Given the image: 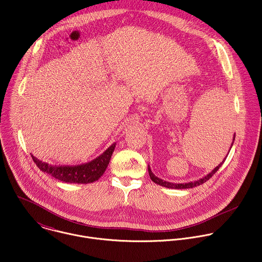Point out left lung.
Listing matches in <instances>:
<instances>
[{"label":"left lung","instance_id":"1","mask_svg":"<svg viewBox=\"0 0 262 262\" xmlns=\"http://www.w3.org/2000/svg\"><path fill=\"white\" fill-rule=\"evenodd\" d=\"M235 138H236V134L234 135V138H233V142H232V145H231V147H230V150L232 149V147H233V144H234V141H235ZM229 155V154H228ZM227 157L228 156H226V158L211 171V172H209L207 176H205V177H203L202 179H199V180H197V181H194V182H190V183H184V184H173V183H169V182H166V181H163V180H161V179H159V178H157L153 172H152V170H151V167H150V165H148V171H149V176H150V179L152 180V182H154L155 184H157V185H159V186H162V187H165V188H168V189H191V188H194V187H197V186H200V185H202L203 183H205L206 181H208L219 169H220V167L224 164V162H225V160L227 159Z\"/></svg>","mask_w":262,"mask_h":262}]
</instances>
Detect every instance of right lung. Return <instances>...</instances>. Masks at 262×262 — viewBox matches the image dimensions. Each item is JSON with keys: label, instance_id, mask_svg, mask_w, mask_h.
Wrapping results in <instances>:
<instances>
[{"label": "right lung", "instance_id": "right-lung-1", "mask_svg": "<svg viewBox=\"0 0 262 262\" xmlns=\"http://www.w3.org/2000/svg\"><path fill=\"white\" fill-rule=\"evenodd\" d=\"M116 143H113L105 152L96 159L78 165H51L31 155L36 166L43 172L51 174L56 180L70 184H91L98 181L105 172Z\"/></svg>", "mask_w": 262, "mask_h": 262}]
</instances>
